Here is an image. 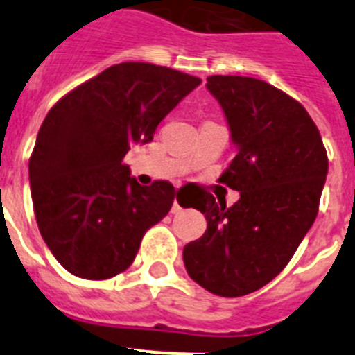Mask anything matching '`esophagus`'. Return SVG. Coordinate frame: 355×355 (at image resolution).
<instances>
[{
  "label": "esophagus",
  "mask_w": 355,
  "mask_h": 355,
  "mask_svg": "<svg viewBox=\"0 0 355 355\" xmlns=\"http://www.w3.org/2000/svg\"><path fill=\"white\" fill-rule=\"evenodd\" d=\"M181 211V206L178 202V199H174V205H172V213H180Z\"/></svg>",
  "instance_id": "obj_1"
}]
</instances>
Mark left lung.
Segmentation results:
<instances>
[{
  "instance_id": "left-lung-1",
  "label": "left lung",
  "mask_w": 355,
  "mask_h": 355,
  "mask_svg": "<svg viewBox=\"0 0 355 355\" xmlns=\"http://www.w3.org/2000/svg\"><path fill=\"white\" fill-rule=\"evenodd\" d=\"M236 155L220 183L240 192L233 206L208 192L192 208L208 227L183 249L188 275L220 297H241L283 270L313 225L329 159L320 131L299 101L266 81L209 76Z\"/></svg>"
}]
</instances>
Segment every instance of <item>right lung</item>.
Instances as JSON below:
<instances>
[{
    "instance_id": "add662e5",
    "label": "right lung",
    "mask_w": 355,
    "mask_h": 355,
    "mask_svg": "<svg viewBox=\"0 0 355 355\" xmlns=\"http://www.w3.org/2000/svg\"><path fill=\"white\" fill-rule=\"evenodd\" d=\"M200 80L171 67L124 62L56 103L28 163L39 231L72 275L103 281L133 263L149 227L167 215L174 187H142L122 163Z\"/></svg>"
}]
</instances>
